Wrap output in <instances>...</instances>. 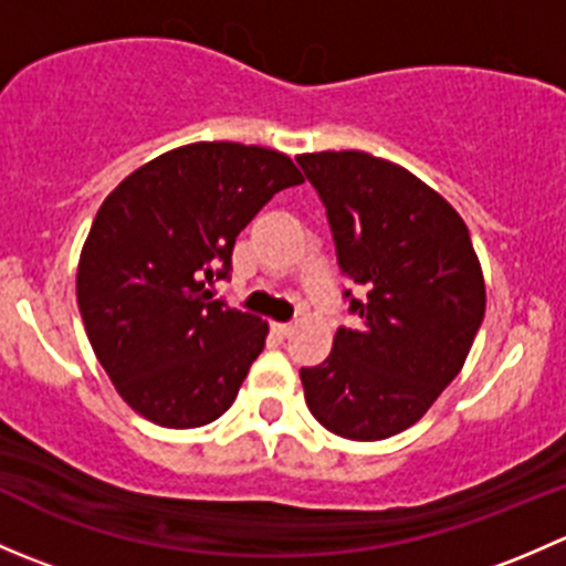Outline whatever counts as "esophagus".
Returning a JSON list of instances; mask_svg holds the SVG:
<instances>
[{
	"instance_id": "34e87169",
	"label": "esophagus",
	"mask_w": 566,
	"mask_h": 566,
	"mask_svg": "<svg viewBox=\"0 0 566 566\" xmlns=\"http://www.w3.org/2000/svg\"><path fill=\"white\" fill-rule=\"evenodd\" d=\"M271 331H273V334L282 336V339H284V336L293 334V323H271Z\"/></svg>"
}]
</instances>
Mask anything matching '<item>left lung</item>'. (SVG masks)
Here are the masks:
<instances>
[{
	"label": "left lung",
	"mask_w": 566,
	"mask_h": 566,
	"mask_svg": "<svg viewBox=\"0 0 566 566\" xmlns=\"http://www.w3.org/2000/svg\"><path fill=\"white\" fill-rule=\"evenodd\" d=\"M325 205L350 282L328 358L301 367L312 416L334 436L384 441L427 413L465 364L484 279L458 210L397 164L358 150L295 158Z\"/></svg>",
	"instance_id": "8db88e82"
}]
</instances>
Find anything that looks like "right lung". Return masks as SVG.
<instances>
[{
  "label": "right lung",
  "instance_id": "right-lung-1",
  "mask_svg": "<svg viewBox=\"0 0 566 566\" xmlns=\"http://www.w3.org/2000/svg\"><path fill=\"white\" fill-rule=\"evenodd\" d=\"M304 182L284 153L197 142L164 153L104 199L76 273L78 312L119 397L156 424L219 419L262 353L268 323L216 301L243 227Z\"/></svg>",
  "mask_w": 566,
  "mask_h": 566
}]
</instances>
